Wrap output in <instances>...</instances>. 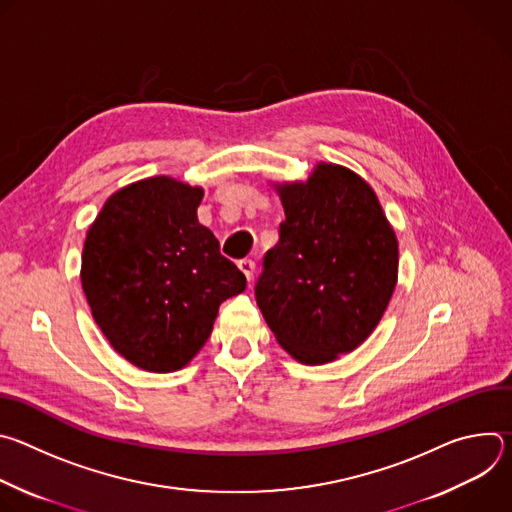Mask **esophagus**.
Returning <instances> with one entry per match:
<instances>
[{
  "instance_id": "esophagus-1",
  "label": "esophagus",
  "mask_w": 512,
  "mask_h": 512,
  "mask_svg": "<svg viewBox=\"0 0 512 512\" xmlns=\"http://www.w3.org/2000/svg\"><path fill=\"white\" fill-rule=\"evenodd\" d=\"M239 269L245 273V277L251 281L253 273H255V261L253 259H241L239 261Z\"/></svg>"
}]
</instances>
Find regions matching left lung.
<instances>
[{
	"label": "left lung",
	"instance_id": "1",
	"mask_svg": "<svg viewBox=\"0 0 512 512\" xmlns=\"http://www.w3.org/2000/svg\"><path fill=\"white\" fill-rule=\"evenodd\" d=\"M273 188L285 221L263 259L257 306L287 354L326 364L379 326L397 285V237L371 184L350 168L320 162L306 182Z\"/></svg>",
	"mask_w": 512,
	"mask_h": 512
}]
</instances>
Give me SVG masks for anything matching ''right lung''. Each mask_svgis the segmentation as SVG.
Masks as SVG:
<instances>
[{
	"instance_id": "right-lung-1",
	"label": "right lung",
	"mask_w": 512,
	"mask_h": 512,
	"mask_svg": "<svg viewBox=\"0 0 512 512\" xmlns=\"http://www.w3.org/2000/svg\"><path fill=\"white\" fill-rule=\"evenodd\" d=\"M204 188L152 176L113 192L87 231L81 283L117 354L174 373L198 354L218 306L247 287L198 223Z\"/></svg>"
}]
</instances>
